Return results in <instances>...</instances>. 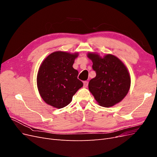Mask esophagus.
<instances>
[{
  "label": "esophagus",
  "instance_id": "esophagus-1",
  "mask_svg": "<svg viewBox=\"0 0 157 157\" xmlns=\"http://www.w3.org/2000/svg\"><path fill=\"white\" fill-rule=\"evenodd\" d=\"M83 84H84V88H86V87L88 86V81H84V82H83Z\"/></svg>",
  "mask_w": 157,
  "mask_h": 157
}]
</instances>
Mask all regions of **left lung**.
I'll return each mask as SVG.
<instances>
[{"label":"left lung","mask_w":157,"mask_h":157,"mask_svg":"<svg viewBox=\"0 0 157 157\" xmlns=\"http://www.w3.org/2000/svg\"><path fill=\"white\" fill-rule=\"evenodd\" d=\"M92 61L96 77L90 80L88 88L99 105L109 107L121 101L130 88L129 73L122 61L112 54L103 58L98 54L88 53Z\"/></svg>","instance_id":"1"}]
</instances>
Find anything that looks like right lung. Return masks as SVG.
<instances>
[{
    "label": "right lung",
    "mask_w": 157,
    "mask_h": 157,
    "mask_svg": "<svg viewBox=\"0 0 157 157\" xmlns=\"http://www.w3.org/2000/svg\"><path fill=\"white\" fill-rule=\"evenodd\" d=\"M78 53L54 52L42 61L38 71L36 82L42 99L55 108H63L83 86L77 78L78 72L73 67Z\"/></svg>",
    "instance_id": "add662e5"
}]
</instances>
